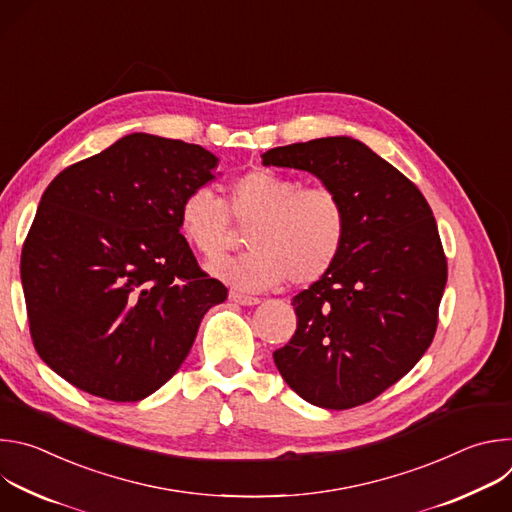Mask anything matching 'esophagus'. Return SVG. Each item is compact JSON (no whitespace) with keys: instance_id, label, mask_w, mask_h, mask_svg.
<instances>
[{"instance_id":"obj_1","label":"esophagus","mask_w":512,"mask_h":512,"mask_svg":"<svg viewBox=\"0 0 512 512\" xmlns=\"http://www.w3.org/2000/svg\"><path fill=\"white\" fill-rule=\"evenodd\" d=\"M229 300H231V302H235V304H239V306H255V304H259V298L239 294V291H231V294H229Z\"/></svg>"}]
</instances>
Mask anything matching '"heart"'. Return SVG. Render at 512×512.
<instances>
[{
	"label": "heart",
	"instance_id": "b5f03b06",
	"mask_svg": "<svg viewBox=\"0 0 512 512\" xmlns=\"http://www.w3.org/2000/svg\"><path fill=\"white\" fill-rule=\"evenodd\" d=\"M249 227V253L212 267L233 287L265 291L289 277L306 287L336 265L348 229L346 206L328 186H304L298 178L269 168L251 170L229 184L227 202L210 188L190 190L178 206L186 243L206 261L221 259L235 225Z\"/></svg>",
	"mask_w": 512,
	"mask_h": 512
}]
</instances>
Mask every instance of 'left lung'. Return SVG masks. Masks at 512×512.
<instances>
[{"instance_id":"1","label":"left lung","mask_w":512,"mask_h":512,"mask_svg":"<svg viewBox=\"0 0 512 512\" xmlns=\"http://www.w3.org/2000/svg\"><path fill=\"white\" fill-rule=\"evenodd\" d=\"M340 194L348 229L332 271L291 302L298 328L273 352L283 381L324 409L369 403L405 377L437 328L448 261L419 188L352 137H322L263 154Z\"/></svg>"}]
</instances>
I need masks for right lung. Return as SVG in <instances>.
I'll use <instances>...</instances> for the list:
<instances>
[{
  "mask_svg": "<svg viewBox=\"0 0 512 512\" xmlns=\"http://www.w3.org/2000/svg\"><path fill=\"white\" fill-rule=\"evenodd\" d=\"M216 166L196 143L131 133L48 184L20 275L34 348L64 381L133 403L180 369L227 300L178 227L182 198Z\"/></svg>",
  "mask_w": 512,
  "mask_h": 512,
  "instance_id": "obj_1",
  "label": "right lung"
}]
</instances>
